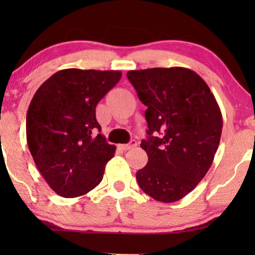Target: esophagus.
<instances>
[{
  "mask_svg": "<svg viewBox=\"0 0 255 255\" xmlns=\"http://www.w3.org/2000/svg\"><path fill=\"white\" fill-rule=\"evenodd\" d=\"M135 146H137V141H135V140H131L130 142H128V144L120 145V146H118V147H120V148L122 149V151H128V149L133 148V147H135Z\"/></svg>",
  "mask_w": 255,
  "mask_h": 255,
  "instance_id": "esophagus-1",
  "label": "esophagus"
}]
</instances>
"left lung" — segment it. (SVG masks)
Segmentation results:
<instances>
[{"label":"left lung","instance_id":"1","mask_svg":"<svg viewBox=\"0 0 255 255\" xmlns=\"http://www.w3.org/2000/svg\"><path fill=\"white\" fill-rule=\"evenodd\" d=\"M128 79L147 107L148 161L139 169V187L155 201L173 203L195 189L214 161L223 118L209 86L184 67L128 71Z\"/></svg>","mask_w":255,"mask_h":255}]
</instances>
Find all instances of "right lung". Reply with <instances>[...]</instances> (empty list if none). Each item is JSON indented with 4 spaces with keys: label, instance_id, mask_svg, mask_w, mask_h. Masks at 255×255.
Wrapping results in <instances>:
<instances>
[{
    "label": "right lung",
    "instance_id": "add662e5",
    "mask_svg": "<svg viewBox=\"0 0 255 255\" xmlns=\"http://www.w3.org/2000/svg\"><path fill=\"white\" fill-rule=\"evenodd\" d=\"M122 78L120 71L68 68L41 85L26 115V140L51 189L66 198L100 184L116 146L108 144L96 121V106Z\"/></svg>",
    "mask_w": 255,
    "mask_h": 255
}]
</instances>
